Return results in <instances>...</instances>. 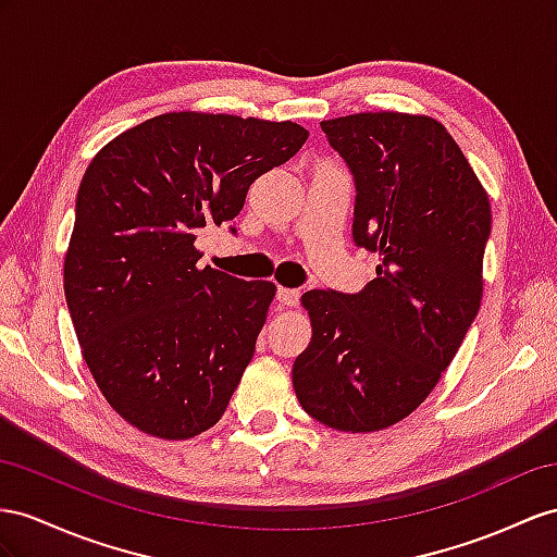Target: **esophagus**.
<instances>
[{
	"label": "esophagus",
	"mask_w": 557,
	"mask_h": 557,
	"mask_svg": "<svg viewBox=\"0 0 557 557\" xmlns=\"http://www.w3.org/2000/svg\"><path fill=\"white\" fill-rule=\"evenodd\" d=\"M298 298H301V294H298L296 289H287V287L277 289V301L282 306H298Z\"/></svg>",
	"instance_id": "34e87169"
}]
</instances>
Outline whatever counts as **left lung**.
<instances>
[{
  "label": "left lung",
  "instance_id": "8db88e82",
  "mask_svg": "<svg viewBox=\"0 0 557 557\" xmlns=\"http://www.w3.org/2000/svg\"><path fill=\"white\" fill-rule=\"evenodd\" d=\"M320 126L358 193L355 245L381 263L358 294H304L312 338L292 381L312 419L372 433L425 400L473 324L492 211L461 148L433 117L360 112Z\"/></svg>",
  "mask_w": 557,
  "mask_h": 557
}]
</instances>
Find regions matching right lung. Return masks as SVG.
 I'll use <instances>...</instances> for the list:
<instances>
[{"instance_id": "add662e5", "label": "right lung", "mask_w": 557, "mask_h": 557, "mask_svg": "<svg viewBox=\"0 0 557 557\" xmlns=\"http://www.w3.org/2000/svg\"><path fill=\"white\" fill-rule=\"evenodd\" d=\"M306 138L294 122L166 112L84 171L65 301L98 388L138 431L188 440L223 417L275 284L199 270L197 231L233 221L249 185Z\"/></svg>"}]
</instances>
